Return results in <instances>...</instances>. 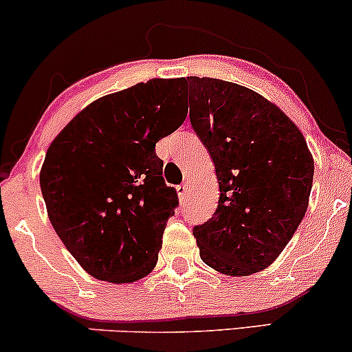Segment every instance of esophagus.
<instances>
[{
    "instance_id": "34e87169",
    "label": "esophagus",
    "mask_w": 352,
    "mask_h": 352,
    "mask_svg": "<svg viewBox=\"0 0 352 352\" xmlns=\"http://www.w3.org/2000/svg\"><path fill=\"white\" fill-rule=\"evenodd\" d=\"M177 194H179L181 201H186V197L189 196V188L186 184H181L177 186Z\"/></svg>"
}]
</instances>
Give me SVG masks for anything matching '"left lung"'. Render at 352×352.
<instances>
[{
	"mask_svg": "<svg viewBox=\"0 0 352 352\" xmlns=\"http://www.w3.org/2000/svg\"><path fill=\"white\" fill-rule=\"evenodd\" d=\"M189 119L215 164L219 206L192 228L202 261L228 276L263 271L300 225L314 158L297 125L245 86L188 76Z\"/></svg>",
	"mask_w": 352,
	"mask_h": 352,
	"instance_id": "1",
	"label": "left lung"
}]
</instances>
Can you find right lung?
I'll use <instances>...</instances> for the list:
<instances>
[{
  "label": "right lung",
  "mask_w": 352,
  "mask_h": 352,
  "mask_svg": "<svg viewBox=\"0 0 352 352\" xmlns=\"http://www.w3.org/2000/svg\"><path fill=\"white\" fill-rule=\"evenodd\" d=\"M181 80L107 94L56 135L41 189L56 235L96 279L127 284L156 266L177 192L163 179L155 145L184 122Z\"/></svg>",
  "instance_id": "obj_1"
}]
</instances>
